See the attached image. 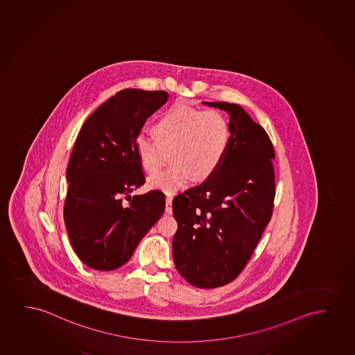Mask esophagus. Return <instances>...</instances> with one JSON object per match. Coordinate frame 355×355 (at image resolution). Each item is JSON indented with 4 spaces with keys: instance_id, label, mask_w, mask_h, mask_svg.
Listing matches in <instances>:
<instances>
[{
    "instance_id": "34e87169",
    "label": "esophagus",
    "mask_w": 355,
    "mask_h": 355,
    "mask_svg": "<svg viewBox=\"0 0 355 355\" xmlns=\"http://www.w3.org/2000/svg\"><path fill=\"white\" fill-rule=\"evenodd\" d=\"M166 212L172 214V196L166 195Z\"/></svg>"
}]
</instances>
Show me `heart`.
Segmentation results:
<instances>
[{"instance_id":"obj_1","label":"heart","mask_w":355,"mask_h":355,"mask_svg":"<svg viewBox=\"0 0 355 355\" xmlns=\"http://www.w3.org/2000/svg\"><path fill=\"white\" fill-rule=\"evenodd\" d=\"M154 137L138 135L135 149L149 173L164 166L166 151L172 165L150 177L156 189L175 193L190 178L204 180L217 172L230 143V126L217 110H201L182 104L164 112L154 125Z\"/></svg>"}]
</instances>
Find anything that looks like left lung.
Segmentation results:
<instances>
[{"mask_svg": "<svg viewBox=\"0 0 355 355\" xmlns=\"http://www.w3.org/2000/svg\"><path fill=\"white\" fill-rule=\"evenodd\" d=\"M205 104L230 115V143L216 173L173 199L172 248L187 282L214 288L243 272L272 218L275 153L267 132L240 105Z\"/></svg>", "mask_w": 355, "mask_h": 355, "instance_id": "left-lung-1", "label": "left lung"}]
</instances>
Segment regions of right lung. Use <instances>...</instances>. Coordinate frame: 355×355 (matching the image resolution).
<instances>
[{
    "label": "right lung",
    "mask_w": 355,
    "mask_h": 355,
    "mask_svg": "<svg viewBox=\"0 0 355 355\" xmlns=\"http://www.w3.org/2000/svg\"><path fill=\"white\" fill-rule=\"evenodd\" d=\"M167 98L165 91L122 89L78 133L67 168L64 222L73 251L92 269L114 270L128 262L165 211L162 191L130 193L146 183L135 141Z\"/></svg>",
    "instance_id": "add662e5"
}]
</instances>
